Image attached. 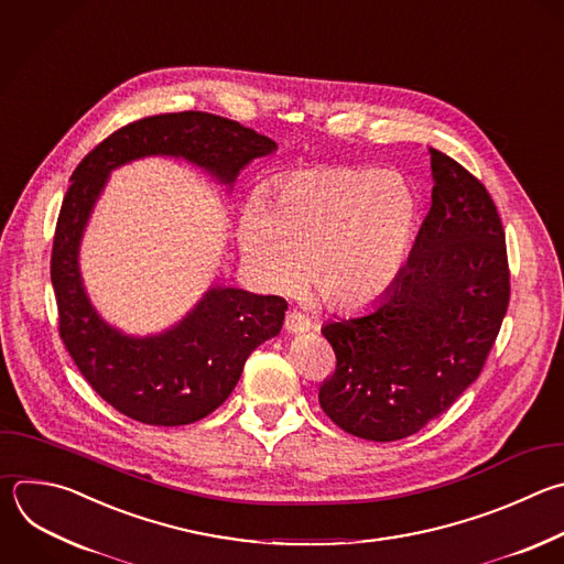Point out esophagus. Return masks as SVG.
<instances>
[{"label": "esophagus", "mask_w": 564, "mask_h": 564, "mask_svg": "<svg viewBox=\"0 0 564 564\" xmlns=\"http://www.w3.org/2000/svg\"><path fill=\"white\" fill-rule=\"evenodd\" d=\"M310 327H312V321H310L305 314H301V312H296V310L288 312V316H285V329H288V332L299 334V332H307Z\"/></svg>", "instance_id": "1"}]
</instances>
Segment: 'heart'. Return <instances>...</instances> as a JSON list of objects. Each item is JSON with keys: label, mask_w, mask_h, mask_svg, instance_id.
Returning <instances> with one entry per match:
<instances>
[{"label": "heart", "mask_w": 564, "mask_h": 564, "mask_svg": "<svg viewBox=\"0 0 564 564\" xmlns=\"http://www.w3.org/2000/svg\"><path fill=\"white\" fill-rule=\"evenodd\" d=\"M419 224L412 185L392 170L314 165L283 174L243 217L241 248L257 279H301L334 310L379 301L401 276Z\"/></svg>", "instance_id": "1"}]
</instances>
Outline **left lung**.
I'll return each instance as SVG.
<instances>
[{"mask_svg":"<svg viewBox=\"0 0 564 564\" xmlns=\"http://www.w3.org/2000/svg\"><path fill=\"white\" fill-rule=\"evenodd\" d=\"M434 191L408 268L367 312L321 327L336 367L318 403L343 432L399 441L478 379L509 305L500 215L467 167L430 148Z\"/></svg>","mask_w":564,"mask_h":564,"instance_id":"8db88e82","label":"left lung"}]
</instances>
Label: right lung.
Returning a JSON list of instances; mask_svg holds the SVG:
<instances>
[{
	"label": "right lung",
	"mask_w": 564,
	"mask_h": 564,
	"mask_svg": "<svg viewBox=\"0 0 564 564\" xmlns=\"http://www.w3.org/2000/svg\"><path fill=\"white\" fill-rule=\"evenodd\" d=\"M274 148L270 137L239 121L183 110L121 126L75 167L51 254L59 336L88 386L123 416L176 427L213 414L235 390L254 347L279 334L288 301L213 288L165 334L130 338L108 327L93 310L77 268L79 239L108 172L139 156L172 154L232 183L246 163Z\"/></svg>",
	"instance_id": "add662e5"
}]
</instances>
